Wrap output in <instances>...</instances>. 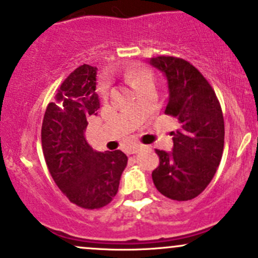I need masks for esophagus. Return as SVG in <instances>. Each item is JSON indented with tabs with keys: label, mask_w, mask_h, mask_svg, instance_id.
<instances>
[{
	"label": "esophagus",
	"mask_w": 258,
	"mask_h": 258,
	"mask_svg": "<svg viewBox=\"0 0 258 258\" xmlns=\"http://www.w3.org/2000/svg\"><path fill=\"white\" fill-rule=\"evenodd\" d=\"M142 148H143L142 145H136V146H134L131 150H130V152H131L132 154H136V153H138V152L142 151Z\"/></svg>",
	"instance_id": "34e87169"
}]
</instances>
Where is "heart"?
I'll return each mask as SVG.
<instances>
[{
    "label": "heart",
    "mask_w": 258,
    "mask_h": 258,
    "mask_svg": "<svg viewBox=\"0 0 258 258\" xmlns=\"http://www.w3.org/2000/svg\"><path fill=\"white\" fill-rule=\"evenodd\" d=\"M124 78L128 81L130 85L135 89V90H140L141 88L146 85H153V75L150 70H147L146 68L140 67V65H135V67H131L124 74ZM100 91L102 94H106L107 86L106 84L102 83L100 85Z\"/></svg>",
    "instance_id": "obj_1"
}]
</instances>
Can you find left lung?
<instances>
[{"instance_id":"1","label":"left lung","mask_w":258,"mask_h":258,"mask_svg":"<svg viewBox=\"0 0 258 258\" xmlns=\"http://www.w3.org/2000/svg\"><path fill=\"white\" fill-rule=\"evenodd\" d=\"M167 79V115L180 127L173 135L170 152L156 150L158 168L152 179L159 193L184 202L198 197L209 185L224 151V116L215 91L190 63L174 56L148 59Z\"/></svg>"}]
</instances>
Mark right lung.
Returning <instances> with one entry per match:
<instances>
[{"label":"right lung","instance_id":"add662e5","mask_svg":"<svg viewBox=\"0 0 258 258\" xmlns=\"http://www.w3.org/2000/svg\"><path fill=\"white\" fill-rule=\"evenodd\" d=\"M96 68L84 64L63 81L45 110L42 147L50 175L68 199L84 209L107 205L127 165L120 150L97 152L85 138L88 118L97 115Z\"/></svg>","mask_w":258,"mask_h":258}]
</instances>
